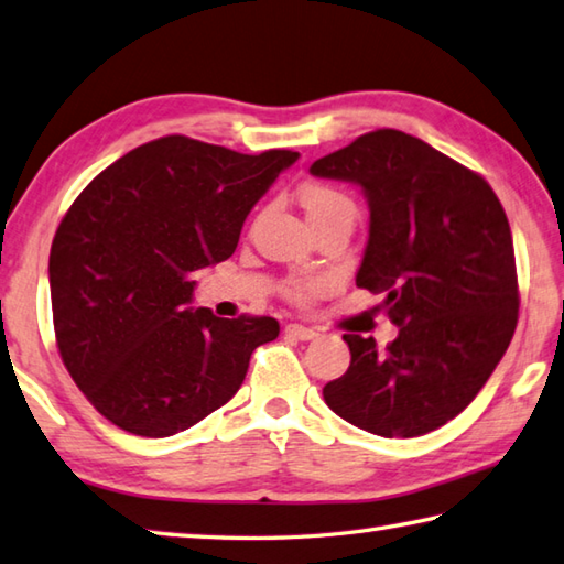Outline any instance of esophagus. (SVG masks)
<instances>
[{
  "label": "esophagus",
  "instance_id": "1",
  "mask_svg": "<svg viewBox=\"0 0 564 564\" xmlns=\"http://www.w3.org/2000/svg\"><path fill=\"white\" fill-rule=\"evenodd\" d=\"M285 333L299 337V340H313V337L317 335V330H313V327L308 325H299V323H289L285 325Z\"/></svg>",
  "mask_w": 564,
  "mask_h": 564
}]
</instances>
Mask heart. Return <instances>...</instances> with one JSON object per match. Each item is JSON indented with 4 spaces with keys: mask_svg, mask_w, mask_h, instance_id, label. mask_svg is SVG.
<instances>
[{
    "mask_svg": "<svg viewBox=\"0 0 564 564\" xmlns=\"http://www.w3.org/2000/svg\"><path fill=\"white\" fill-rule=\"evenodd\" d=\"M299 202L311 224H317L330 217L355 219V202L347 197L345 192L330 187V184H321V182L303 184L299 189ZM323 291H325V279H321V275H293V279L283 285L285 299L299 305L313 303Z\"/></svg>",
    "mask_w": 564,
    "mask_h": 564,
    "instance_id": "heart-1",
    "label": "heart"
}]
</instances>
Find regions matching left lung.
<instances>
[{
  "label": "left lung",
  "mask_w": 564,
  "mask_h": 564,
  "mask_svg": "<svg viewBox=\"0 0 564 564\" xmlns=\"http://www.w3.org/2000/svg\"><path fill=\"white\" fill-rule=\"evenodd\" d=\"M370 202L357 285L399 325L384 350L343 335L350 367L325 404L377 436H422L474 402L513 340L520 308L513 237L490 184L402 130L365 132L313 162Z\"/></svg>",
  "instance_id": "obj_1"
}]
</instances>
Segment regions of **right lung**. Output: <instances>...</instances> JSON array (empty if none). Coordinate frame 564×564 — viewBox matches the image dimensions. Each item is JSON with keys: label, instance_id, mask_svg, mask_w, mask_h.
Masks as SVG:
<instances>
[{"label": "right lung", "instance_id": "add662e5", "mask_svg": "<svg viewBox=\"0 0 564 564\" xmlns=\"http://www.w3.org/2000/svg\"><path fill=\"white\" fill-rule=\"evenodd\" d=\"M299 152L261 155L165 135L130 150L78 194L48 256L61 360L110 424L162 438L227 404L269 315L187 308L192 273L229 259L243 219Z\"/></svg>", "mask_w": 564, "mask_h": 564}]
</instances>
